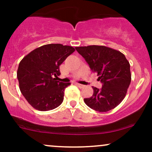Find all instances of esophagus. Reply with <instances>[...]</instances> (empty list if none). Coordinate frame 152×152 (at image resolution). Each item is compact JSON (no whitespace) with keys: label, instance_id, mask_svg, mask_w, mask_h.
Returning a JSON list of instances; mask_svg holds the SVG:
<instances>
[{"label":"esophagus","instance_id":"obj_1","mask_svg":"<svg viewBox=\"0 0 152 152\" xmlns=\"http://www.w3.org/2000/svg\"><path fill=\"white\" fill-rule=\"evenodd\" d=\"M76 85H77V86H78V87H79V88H83V87H84L85 86H84V85H82V84H80V83H76Z\"/></svg>","mask_w":152,"mask_h":152}]
</instances>
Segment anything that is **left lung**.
<instances>
[{"instance_id":"1","label":"left lung","mask_w":152,"mask_h":152,"mask_svg":"<svg viewBox=\"0 0 152 152\" xmlns=\"http://www.w3.org/2000/svg\"><path fill=\"white\" fill-rule=\"evenodd\" d=\"M76 50L102 83L100 89L92 87L93 96L84 99L85 104L99 112L114 109L124 99L130 85L129 62L120 51L104 46L76 47Z\"/></svg>"}]
</instances>
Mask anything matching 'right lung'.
Here are the masks:
<instances>
[{
  "instance_id": "add662e5",
  "label": "right lung",
  "mask_w": 152,
  "mask_h": 152,
  "mask_svg": "<svg viewBox=\"0 0 152 152\" xmlns=\"http://www.w3.org/2000/svg\"><path fill=\"white\" fill-rule=\"evenodd\" d=\"M72 46L52 43L32 50L20 61L17 78L19 88L34 109L49 111L64 101V90L70 83L56 81L61 74L59 66L74 53Z\"/></svg>"
}]
</instances>
